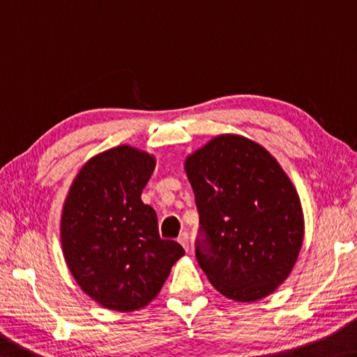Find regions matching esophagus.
<instances>
[{
  "mask_svg": "<svg viewBox=\"0 0 357 357\" xmlns=\"http://www.w3.org/2000/svg\"><path fill=\"white\" fill-rule=\"evenodd\" d=\"M178 241L181 243V245H183L185 251H189V235H188V231H183V234L178 236Z\"/></svg>",
  "mask_w": 357,
  "mask_h": 357,
  "instance_id": "esophagus-1",
  "label": "esophagus"
}]
</instances>
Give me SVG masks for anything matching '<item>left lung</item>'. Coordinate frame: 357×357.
<instances>
[{"label": "left lung", "mask_w": 357, "mask_h": 357, "mask_svg": "<svg viewBox=\"0 0 357 357\" xmlns=\"http://www.w3.org/2000/svg\"><path fill=\"white\" fill-rule=\"evenodd\" d=\"M200 216L195 256L222 296L256 302L282 284L303 241L297 190L276 158L240 135H219L185 158Z\"/></svg>", "instance_id": "left-lung-1"}]
</instances>
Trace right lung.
I'll use <instances>...</instances> for the list:
<instances>
[{"mask_svg": "<svg viewBox=\"0 0 357 357\" xmlns=\"http://www.w3.org/2000/svg\"><path fill=\"white\" fill-rule=\"evenodd\" d=\"M155 157L122 144L95 155L73 181L60 220L73 278L101 307L135 311L154 301L184 250L158 235L141 200Z\"/></svg>", "mask_w": 357, "mask_h": 357, "instance_id": "right-lung-1", "label": "right lung"}]
</instances>
